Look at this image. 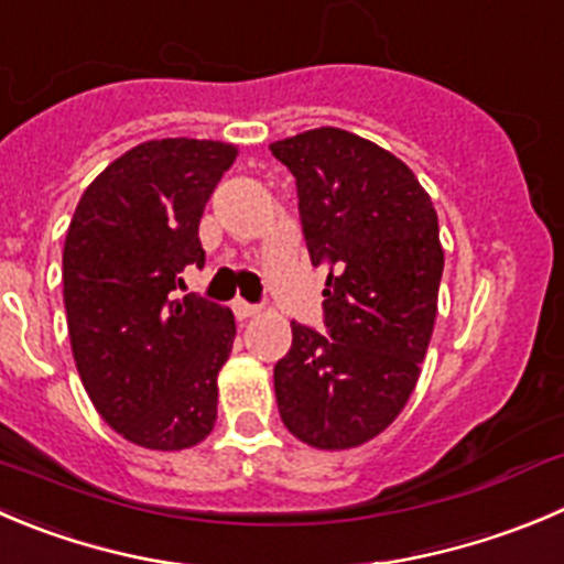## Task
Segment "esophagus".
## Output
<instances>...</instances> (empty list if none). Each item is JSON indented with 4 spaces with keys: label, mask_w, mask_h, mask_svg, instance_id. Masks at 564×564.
<instances>
[{
    "label": "esophagus",
    "mask_w": 564,
    "mask_h": 564,
    "mask_svg": "<svg viewBox=\"0 0 564 564\" xmlns=\"http://www.w3.org/2000/svg\"><path fill=\"white\" fill-rule=\"evenodd\" d=\"M232 310H235V315H238L240 321H246V318H254V315L260 313V310H257L254 304L243 302V299H235V302H232Z\"/></svg>",
    "instance_id": "obj_1"
}]
</instances>
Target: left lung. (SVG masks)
Masks as SVG:
<instances>
[{
  "instance_id": "obj_1",
  "label": "left lung",
  "mask_w": 564,
  "mask_h": 564,
  "mask_svg": "<svg viewBox=\"0 0 564 564\" xmlns=\"http://www.w3.org/2000/svg\"><path fill=\"white\" fill-rule=\"evenodd\" d=\"M271 154L296 176L310 260L329 271L326 335L293 321L273 368L279 415L307 446L346 452L382 434L421 377L443 276L437 213L395 154L354 132L307 130Z\"/></svg>"
}]
</instances>
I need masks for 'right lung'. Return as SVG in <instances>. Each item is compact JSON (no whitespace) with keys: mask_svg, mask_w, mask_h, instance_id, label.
I'll return each instance as SVG.
<instances>
[{"mask_svg":"<svg viewBox=\"0 0 564 564\" xmlns=\"http://www.w3.org/2000/svg\"><path fill=\"white\" fill-rule=\"evenodd\" d=\"M238 147L196 138L138 143L79 198L63 246V302L85 393L121 437L182 452L218 415V371L235 340L229 307L174 299L205 265L198 221Z\"/></svg>","mask_w":564,"mask_h":564,"instance_id":"obj_1","label":"right lung"}]
</instances>
